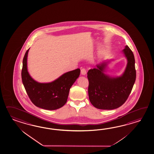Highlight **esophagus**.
Instances as JSON below:
<instances>
[{
  "label": "esophagus",
  "instance_id": "1",
  "mask_svg": "<svg viewBox=\"0 0 154 154\" xmlns=\"http://www.w3.org/2000/svg\"><path fill=\"white\" fill-rule=\"evenodd\" d=\"M81 75H85L86 73H87L86 70H85V69H82L81 70Z\"/></svg>",
  "mask_w": 154,
  "mask_h": 154
}]
</instances>
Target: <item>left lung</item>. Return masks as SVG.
I'll use <instances>...</instances> for the list:
<instances>
[{
	"label": "left lung",
	"mask_w": 154,
	"mask_h": 154,
	"mask_svg": "<svg viewBox=\"0 0 154 154\" xmlns=\"http://www.w3.org/2000/svg\"><path fill=\"white\" fill-rule=\"evenodd\" d=\"M127 60L125 72L119 77L105 73L110 61L97 64L87 73L88 95L91 104L101 110H113L122 106L132 91L136 79L134 54L128 45L122 50Z\"/></svg>",
	"instance_id": "left-lung-1"
}]
</instances>
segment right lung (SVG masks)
<instances>
[{"instance_id":"right-lung-1","label":"right lung","mask_w":154,"mask_h":154,"mask_svg":"<svg viewBox=\"0 0 154 154\" xmlns=\"http://www.w3.org/2000/svg\"><path fill=\"white\" fill-rule=\"evenodd\" d=\"M27 50L22 62L23 85L32 102L36 106L48 110H57L67 102L70 88L79 78V69L66 72L49 83H39L29 75L27 69Z\"/></svg>"}]
</instances>
